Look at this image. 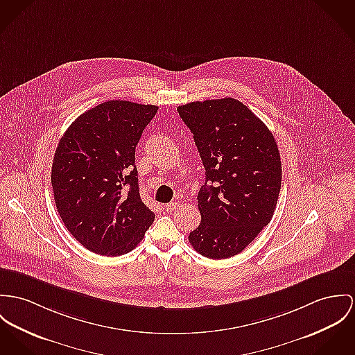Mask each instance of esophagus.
Here are the masks:
<instances>
[{"instance_id": "obj_1", "label": "esophagus", "mask_w": 355, "mask_h": 355, "mask_svg": "<svg viewBox=\"0 0 355 355\" xmlns=\"http://www.w3.org/2000/svg\"><path fill=\"white\" fill-rule=\"evenodd\" d=\"M178 207H180V204H178L177 201H173V202H170V204H166V205H164V211H167V212H173V211H175Z\"/></svg>"}]
</instances>
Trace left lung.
Returning <instances> with one entry per match:
<instances>
[{
    "label": "left lung",
    "mask_w": 355,
    "mask_h": 355,
    "mask_svg": "<svg viewBox=\"0 0 355 355\" xmlns=\"http://www.w3.org/2000/svg\"><path fill=\"white\" fill-rule=\"evenodd\" d=\"M177 110L205 168L197 196L201 223L189 242L207 258L234 257L273 218L282 177L277 141L261 119L231 97Z\"/></svg>",
    "instance_id": "left-lung-1"
}]
</instances>
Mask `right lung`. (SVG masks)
I'll use <instances>...</instances> for the list:
<instances>
[{"instance_id": "1", "label": "right lung", "mask_w": 355, "mask_h": 355, "mask_svg": "<svg viewBox=\"0 0 355 355\" xmlns=\"http://www.w3.org/2000/svg\"><path fill=\"white\" fill-rule=\"evenodd\" d=\"M158 110L112 100L82 113L60 137L51 184L59 216L87 250H134L154 221L139 194L135 148Z\"/></svg>"}]
</instances>
